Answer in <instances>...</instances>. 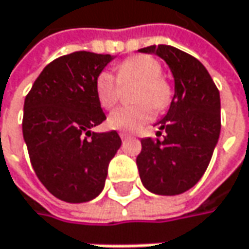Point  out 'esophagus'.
I'll use <instances>...</instances> for the list:
<instances>
[{
    "label": "esophagus",
    "mask_w": 249,
    "mask_h": 249,
    "mask_svg": "<svg viewBox=\"0 0 249 249\" xmlns=\"http://www.w3.org/2000/svg\"><path fill=\"white\" fill-rule=\"evenodd\" d=\"M120 137H121V139L132 138V137H131V134H126V132H120Z\"/></svg>",
    "instance_id": "1"
}]
</instances>
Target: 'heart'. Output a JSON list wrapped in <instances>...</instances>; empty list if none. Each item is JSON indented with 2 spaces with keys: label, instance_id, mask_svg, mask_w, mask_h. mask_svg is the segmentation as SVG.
<instances>
[{
  "label": "heart",
  "instance_id": "b5f03b06",
  "mask_svg": "<svg viewBox=\"0 0 249 249\" xmlns=\"http://www.w3.org/2000/svg\"><path fill=\"white\" fill-rule=\"evenodd\" d=\"M162 66L151 56H132L115 67V77L103 71L95 79V95L103 108L115 106L121 95V86L137 83L132 90L134 106L118 107L108 115V125L118 131H137L149 123L155 115L154 108L165 110L172 100V87L160 76Z\"/></svg>",
  "mask_w": 249,
  "mask_h": 249
}]
</instances>
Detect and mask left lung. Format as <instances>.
Masks as SVG:
<instances>
[{
	"instance_id": "8db88e82",
	"label": "left lung",
	"mask_w": 249,
	"mask_h": 249,
	"mask_svg": "<svg viewBox=\"0 0 249 249\" xmlns=\"http://www.w3.org/2000/svg\"><path fill=\"white\" fill-rule=\"evenodd\" d=\"M162 57L175 79V95L166 115L156 124L162 141L141 139L137 156L142 184L155 195L175 196L201 179L218 142L220 93L196 57L169 45L139 49Z\"/></svg>"
}]
</instances>
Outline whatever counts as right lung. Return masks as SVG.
<instances>
[{
  "label": "right lung",
  "instance_id": "right-lung-1",
  "mask_svg": "<svg viewBox=\"0 0 249 249\" xmlns=\"http://www.w3.org/2000/svg\"><path fill=\"white\" fill-rule=\"evenodd\" d=\"M111 54L73 52L42 70L23 104L22 132L37 179L54 197L84 203L104 189L121 146L117 131L91 132L106 120L95 79Z\"/></svg>",
  "mask_w": 249,
  "mask_h": 249
}]
</instances>
